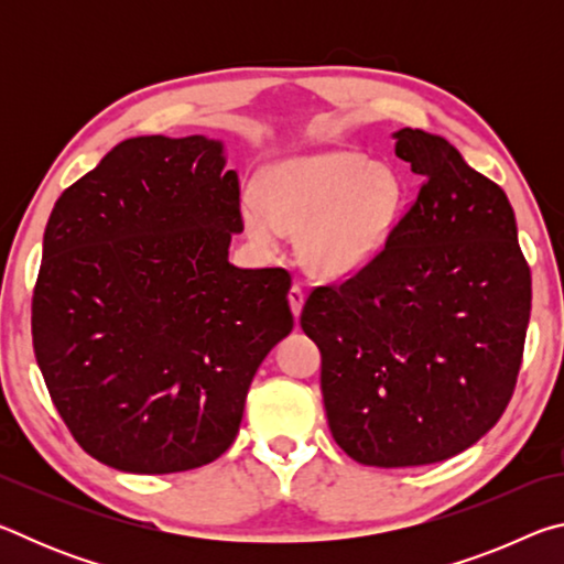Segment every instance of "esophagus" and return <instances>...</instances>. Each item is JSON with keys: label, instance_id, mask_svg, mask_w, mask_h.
Returning <instances> with one entry per match:
<instances>
[{"label": "esophagus", "instance_id": "obj_1", "mask_svg": "<svg viewBox=\"0 0 564 564\" xmlns=\"http://www.w3.org/2000/svg\"><path fill=\"white\" fill-rule=\"evenodd\" d=\"M303 301H305V293H303V289H301L299 283H293V285H291V291H289V303H291V311H293V316H295V318L301 316Z\"/></svg>", "mask_w": 564, "mask_h": 564}]
</instances>
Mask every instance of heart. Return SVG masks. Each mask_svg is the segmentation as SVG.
<instances>
[{"label": "heart", "instance_id": "heart-1", "mask_svg": "<svg viewBox=\"0 0 564 564\" xmlns=\"http://www.w3.org/2000/svg\"><path fill=\"white\" fill-rule=\"evenodd\" d=\"M403 184L356 151L293 156L265 169L261 198H243L246 234L275 248L301 231V261L321 279H346L373 263L393 234Z\"/></svg>", "mask_w": 564, "mask_h": 564}]
</instances>
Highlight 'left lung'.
<instances>
[{"label":"left lung","mask_w":564,"mask_h":564,"mask_svg":"<svg viewBox=\"0 0 564 564\" xmlns=\"http://www.w3.org/2000/svg\"><path fill=\"white\" fill-rule=\"evenodd\" d=\"M395 156L423 176L415 202L373 263L301 313L330 433L373 467L447 460L498 423L532 301L505 191L435 133L400 129Z\"/></svg>","instance_id":"8db88e82"}]
</instances>
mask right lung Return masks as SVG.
I'll list each match as a JSON object with an SVG mask.
<instances>
[{"mask_svg":"<svg viewBox=\"0 0 564 564\" xmlns=\"http://www.w3.org/2000/svg\"><path fill=\"white\" fill-rule=\"evenodd\" d=\"M224 166L206 137L127 139L46 224L34 356L74 441L117 470L224 455L256 370L293 328L291 273L228 263L243 218Z\"/></svg>","mask_w":564,"mask_h":564,"instance_id":"1","label":"right lung"}]
</instances>
